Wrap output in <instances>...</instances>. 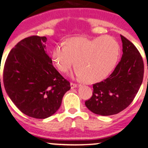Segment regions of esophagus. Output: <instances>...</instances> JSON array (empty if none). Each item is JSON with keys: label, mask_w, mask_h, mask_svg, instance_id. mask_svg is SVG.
I'll list each match as a JSON object with an SVG mask.
<instances>
[{"label": "esophagus", "mask_w": 148, "mask_h": 148, "mask_svg": "<svg viewBox=\"0 0 148 148\" xmlns=\"http://www.w3.org/2000/svg\"><path fill=\"white\" fill-rule=\"evenodd\" d=\"M70 86H71V89H74V88L77 87V85L75 84H73V83H71Z\"/></svg>", "instance_id": "1"}]
</instances>
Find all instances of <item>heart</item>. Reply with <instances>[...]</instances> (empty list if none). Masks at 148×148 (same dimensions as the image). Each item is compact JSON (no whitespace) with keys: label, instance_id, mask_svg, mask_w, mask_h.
Returning a JSON list of instances; mask_svg holds the SVG:
<instances>
[{"label":"heart","instance_id":"obj_1","mask_svg":"<svg viewBox=\"0 0 148 148\" xmlns=\"http://www.w3.org/2000/svg\"><path fill=\"white\" fill-rule=\"evenodd\" d=\"M120 53L121 48L118 40L102 35L92 39L72 37L67 45L56 46L51 56L56 67L61 72L70 70L75 62L76 68L73 77L95 83L111 74L118 64Z\"/></svg>","mask_w":148,"mask_h":148}]
</instances>
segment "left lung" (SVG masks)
I'll use <instances>...</instances> for the list:
<instances>
[{"label": "left lung", "instance_id": "1", "mask_svg": "<svg viewBox=\"0 0 148 148\" xmlns=\"http://www.w3.org/2000/svg\"><path fill=\"white\" fill-rule=\"evenodd\" d=\"M123 56L113 73L93 85L92 96L85 104L95 114L112 115L132 102L141 86L144 74L142 57L136 47L123 35Z\"/></svg>", "mask_w": 148, "mask_h": 148}]
</instances>
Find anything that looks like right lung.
I'll list each match as a JSON object with an SVG mask.
<instances>
[{"label": "right lung", "mask_w": 148, "mask_h": 148, "mask_svg": "<svg viewBox=\"0 0 148 148\" xmlns=\"http://www.w3.org/2000/svg\"><path fill=\"white\" fill-rule=\"evenodd\" d=\"M47 41L46 37L39 36L22 40L10 51L3 69V84L10 99L22 113L37 119L53 115L71 88L53 66Z\"/></svg>", "instance_id": "right-lung-1"}]
</instances>
